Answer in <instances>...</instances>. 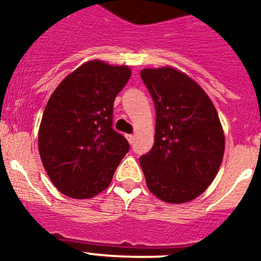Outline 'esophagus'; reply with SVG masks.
<instances>
[{"label": "esophagus", "instance_id": "obj_1", "mask_svg": "<svg viewBox=\"0 0 261 261\" xmlns=\"http://www.w3.org/2000/svg\"><path fill=\"white\" fill-rule=\"evenodd\" d=\"M126 138H127V141H128V142H130V143L134 142V135L128 134V135H126Z\"/></svg>", "mask_w": 261, "mask_h": 261}]
</instances>
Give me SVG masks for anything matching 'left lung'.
Instances as JSON below:
<instances>
[{"mask_svg":"<svg viewBox=\"0 0 261 261\" xmlns=\"http://www.w3.org/2000/svg\"><path fill=\"white\" fill-rule=\"evenodd\" d=\"M141 79L155 107L154 145L139 159L147 188L164 202H190L207 190L222 163L217 110L194 80L173 67L143 69Z\"/></svg>","mask_w":261,"mask_h":261,"instance_id":"1","label":"left lung"}]
</instances>
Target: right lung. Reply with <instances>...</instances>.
<instances>
[{"instance_id": "1", "label": "right lung", "mask_w": 261, "mask_h": 261, "mask_svg": "<svg viewBox=\"0 0 261 261\" xmlns=\"http://www.w3.org/2000/svg\"><path fill=\"white\" fill-rule=\"evenodd\" d=\"M130 75L127 66L89 61L51 94L39 127V153L53 184L69 198H93L106 190L130 149L112 128L115 97Z\"/></svg>"}]
</instances>
